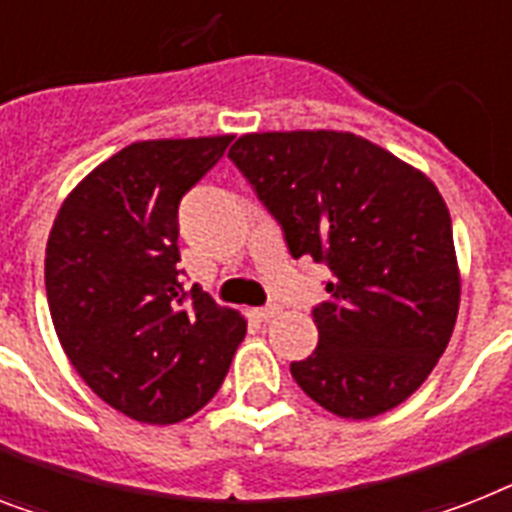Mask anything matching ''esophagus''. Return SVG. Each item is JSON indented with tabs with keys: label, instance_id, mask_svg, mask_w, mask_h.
<instances>
[{
	"label": "esophagus",
	"instance_id": "1",
	"mask_svg": "<svg viewBox=\"0 0 512 512\" xmlns=\"http://www.w3.org/2000/svg\"><path fill=\"white\" fill-rule=\"evenodd\" d=\"M278 313H281V307L278 305H265V307H257L255 310L257 321H270V318H276Z\"/></svg>",
	"mask_w": 512,
	"mask_h": 512
}]
</instances>
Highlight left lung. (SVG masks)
Wrapping results in <instances>:
<instances>
[{
    "instance_id": "left-lung-1",
    "label": "left lung",
    "mask_w": 512,
    "mask_h": 512,
    "mask_svg": "<svg viewBox=\"0 0 512 512\" xmlns=\"http://www.w3.org/2000/svg\"><path fill=\"white\" fill-rule=\"evenodd\" d=\"M228 157L284 231L294 260L331 270L318 347L292 363L328 413L373 418L405 402L450 342L460 276L450 210L421 170L339 131L247 134Z\"/></svg>"
}]
</instances>
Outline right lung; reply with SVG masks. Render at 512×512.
Segmentation results:
<instances>
[{"mask_svg":"<svg viewBox=\"0 0 512 512\" xmlns=\"http://www.w3.org/2000/svg\"><path fill=\"white\" fill-rule=\"evenodd\" d=\"M234 136L136 141L62 202L44 260L54 331L78 376L141 423L213 400L247 334L178 268V205Z\"/></svg>","mask_w":512,"mask_h":512,"instance_id":"add662e5","label":"right lung"}]
</instances>
